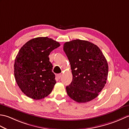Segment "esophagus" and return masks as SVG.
<instances>
[{"instance_id":"esophagus-1","label":"esophagus","mask_w":129,"mask_h":129,"mask_svg":"<svg viewBox=\"0 0 129 129\" xmlns=\"http://www.w3.org/2000/svg\"><path fill=\"white\" fill-rule=\"evenodd\" d=\"M57 77L58 78V79H60L61 77V74H59L57 75Z\"/></svg>"}]
</instances>
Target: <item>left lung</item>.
<instances>
[{"label":"left lung","instance_id":"obj_1","mask_svg":"<svg viewBox=\"0 0 129 129\" xmlns=\"http://www.w3.org/2000/svg\"><path fill=\"white\" fill-rule=\"evenodd\" d=\"M70 64L73 80L66 90L79 103H87L99 95L106 83L108 64L99 48L88 41L73 40L64 44Z\"/></svg>","mask_w":129,"mask_h":129}]
</instances>
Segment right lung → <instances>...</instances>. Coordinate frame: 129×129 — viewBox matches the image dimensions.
I'll return each mask as SVG.
<instances>
[{"mask_svg":"<svg viewBox=\"0 0 129 129\" xmlns=\"http://www.w3.org/2000/svg\"><path fill=\"white\" fill-rule=\"evenodd\" d=\"M60 45L51 38L38 37L26 42L18 52L14 65L15 79L28 97L42 99L52 91L56 80L49 55Z\"/></svg>","mask_w":129,"mask_h":129,"instance_id":"right-lung-1","label":"right lung"}]
</instances>
